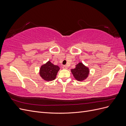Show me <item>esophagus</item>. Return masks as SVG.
<instances>
[{"label":"esophagus","instance_id":"esophagus-1","mask_svg":"<svg viewBox=\"0 0 126 126\" xmlns=\"http://www.w3.org/2000/svg\"><path fill=\"white\" fill-rule=\"evenodd\" d=\"M63 69H67V68H68V67H67V66H66V65H64V66H63Z\"/></svg>","mask_w":126,"mask_h":126}]
</instances>
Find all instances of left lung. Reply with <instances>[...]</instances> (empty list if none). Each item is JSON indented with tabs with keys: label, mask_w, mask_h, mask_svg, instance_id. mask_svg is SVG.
I'll return each mask as SVG.
<instances>
[{
	"label": "left lung",
	"mask_w": 126,
	"mask_h": 126,
	"mask_svg": "<svg viewBox=\"0 0 126 126\" xmlns=\"http://www.w3.org/2000/svg\"><path fill=\"white\" fill-rule=\"evenodd\" d=\"M75 78L78 81H83L86 79L89 75V68L79 63L76 66V68L71 70Z\"/></svg>",
	"instance_id": "left-lung-1"
}]
</instances>
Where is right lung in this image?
<instances>
[{
    "mask_svg": "<svg viewBox=\"0 0 126 126\" xmlns=\"http://www.w3.org/2000/svg\"><path fill=\"white\" fill-rule=\"evenodd\" d=\"M59 69L60 68L58 66L54 65L49 61L41 67L39 72L40 76L46 81L54 80Z\"/></svg>",
    "mask_w": 126,
    "mask_h": 126,
    "instance_id": "1",
    "label": "right lung"
}]
</instances>
